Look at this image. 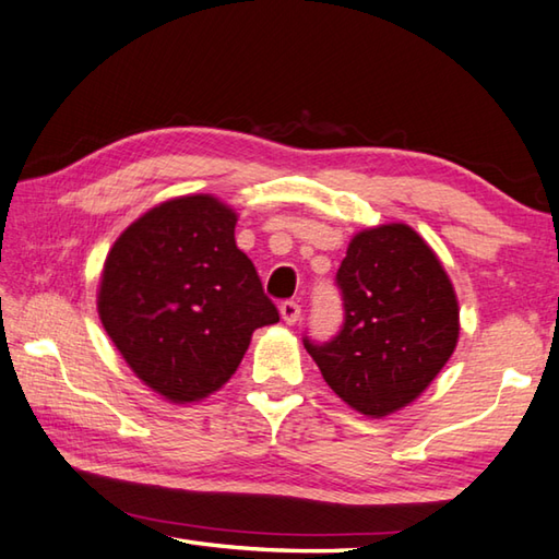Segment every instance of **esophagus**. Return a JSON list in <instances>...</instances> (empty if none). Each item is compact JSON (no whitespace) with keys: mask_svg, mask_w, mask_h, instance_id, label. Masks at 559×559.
Returning <instances> with one entry per match:
<instances>
[{"mask_svg":"<svg viewBox=\"0 0 559 559\" xmlns=\"http://www.w3.org/2000/svg\"><path fill=\"white\" fill-rule=\"evenodd\" d=\"M281 318L286 324H296L300 320V306L296 300H286L281 302Z\"/></svg>","mask_w":559,"mask_h":559,"instance_id":"esophagus-1","label":"esophagus"}]
</instances>
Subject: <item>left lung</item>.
Here are the masks:
<instances>
[{
    "mask_svg": "<svg viewBox=\"0 0 559 559\" xmlns=\"http://www.w3.org/2000/svg\"><path fill=\"white\" fill-rule=\"evenodd\" d=\"M337 286L342 330L302 344L344 403L383 418L418 399L452 357L460 337L452 281L418 231L381 225L354 235Z\"/></svg>",
    "mask_w": 559,
    "mask_h": 559,
    "instance_id": "1",
    "label": "left lung"
}]
</instances>
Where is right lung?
<instances>
[{
    "instance_id": "obj_1",
    "label": "right lung",
    "mask_w": 559,
    "mask_h": 559,
    "mask_svg": "<svg viewBox=\"0 0 559 559\" xmlns=\"http://www.w3.org/2000/svg\"><path fill=\"white\" fill-rule=\"evenodd\" d=\"M235 225L225 202L186 195L141 215L107 253L99 320L129 369L174 403L222 389L253 330L278 322Z\"/></svg>"
}]
</instances>
